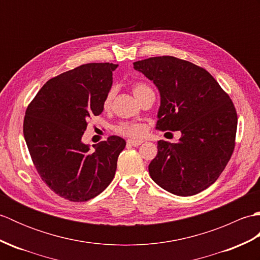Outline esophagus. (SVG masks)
<instances>
[{
  "mask_svg": "<svg viewBox=\"0 0 260 260\" xmlns=\"http://www.w3.org/2000/svg\"><path fill=\"white\" fill-rule=\"evenodd\" d=\"M142 143H143V141H139V140H127V145H131L134 147L140 146Z\"/></svg>",
  "mask_w": 260,
  "mask_h": 260,
  "instance_id": "34e87169",
  "label": "esophagus"
}]
</instances>
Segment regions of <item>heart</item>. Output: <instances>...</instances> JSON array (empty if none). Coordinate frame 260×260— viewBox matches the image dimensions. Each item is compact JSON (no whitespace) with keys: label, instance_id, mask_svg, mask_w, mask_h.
Listing matches in <instances>:
<instances>
[{"label":"heart","instance_id":"heart-1","mask_svg":"<svg viewBox=\"0 0 260 260\" xmlns=\"http://www.w3.org/2000/svg\"><path fill=\"white\" fill-rule=\"evenodd\" d=\"M133 92L135 97L141 102L143 97L146 96L147 93L153 92V90L150 86L145 84V82L139 81V82H135L133 85ZM114 95H115L114 88H110L106 95H105L104 102H103V106L105 109H108L110 107V105H112V102L114 99ZM114 131L115 133H117L119 135L132 137V139H140V137H142L145 134L146 128L144 125L139 124V123H125V121H121V123L117 124L114 127Z\"/></svg>","mask_w":260,"mask_h":260}]
</instances>
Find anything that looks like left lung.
Returning a JSON list of instances; mask_svg holds the SVG:
<instances>
[{
    "instance_id": "8db88e82",
    "label": "left lung",
    "mask_w": 260,
    "mask_h": 260,
    "mask_svg": "<svg viewBox=\"0 0 260 260\" xmlns=\"http://www.w3.org/2000/svg\"><path fill=\"white\" fill-rule=\"evenodd\" d=\"M161 93L156 129L180 131L176 143L157 142L148 165L153 181L173 194L194 196L213 184L233 155L238 116L218 81L199 66L172 56L134 62Z\"/></svg>"
}]
</instances>
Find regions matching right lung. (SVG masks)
<instances>
[{"label":"right lung","instance_id":"add662e5","mask_svg":"<svg viewBox=\"0 0 260 260\" xmlns=\"http://www.w3.org/2000/svg\"><path fill=\"white\" fill-rule=\"evenodd\" d=\"M118 64L86 63L48 80L27 105L23 134L39 175L73 202L97 197L109 185L126 142L118 136L90 151L81 142L88 120L104 110Z\"/></svg>","mask_w":260,"mask_h":260}]
</instances>
